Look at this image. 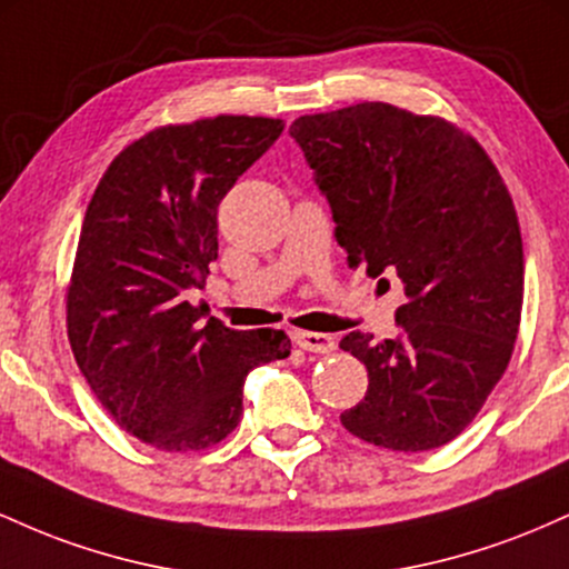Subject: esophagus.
<instances>
[{
  "mask_svg": "<svg viewBox=\"0 0 569 569\" xmlns=\"http://www.w3.org/2000/svg\"><path fill=\"white\" fill-rule=\"evenodd\" d=\"M293 345L307 352H331L335 350V337L321 335V331H293Z\"/></svg>",
  "mask_w": 569,
  "mask_h": 569,
  "instance_id": "obj_1",
  "label": "esophagus"
}]
</instances>
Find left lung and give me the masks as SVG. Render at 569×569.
<instances>
[{"label":"left lung","instance_id":"obj_1","mask_svg":"<svg viewBox=\"0 0 569 569\" xmlns=\"http://www.w3.org/2000/svg\"><path fill=\"white\" fill-rule=\"evenodd\" d=\"M291 136L350 267L396 276L407 293L393 339L350 331L339 342L369 371L367 396L339 420L396 452L452 441L506 375L519 335L525 251L506 181L471 133L393 103L305 114Z\"/></svg>","mask_w":569,"mask_h":569}]
</instances>
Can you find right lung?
<instances>
[{
    "label": "right lung",
    "mask_w": 569,
    "mask_h": 569,
    "mask_svg": "<svg viewBox=\"0 0 569 569\" xmlns=\"http://www.w3.org/2000/svg\"><path fill=\"white\" fill-rule=\"evenodd\" d=\"M280 133L283 120L248 114L160 126L109 162L84 211L67 289L71 352L117 426L162 452L227 439L248 371L291 352L283 331L200 326L187 302L219 257L221 198Z\"/></svg>",
    "instance_id": "1"
}]
</instances>
